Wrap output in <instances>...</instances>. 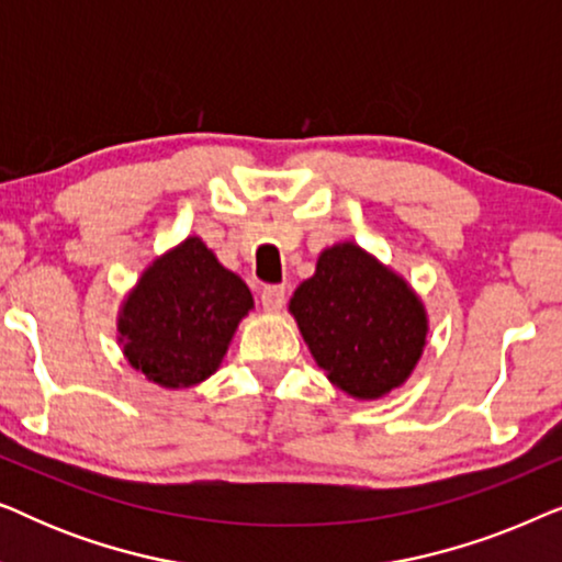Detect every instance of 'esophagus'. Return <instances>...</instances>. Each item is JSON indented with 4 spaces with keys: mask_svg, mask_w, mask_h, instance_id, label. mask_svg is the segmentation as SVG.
I'll return each instance as SVG.
<instances>
[{
    "mask_svg": "<svg viewBox=\"0 0 562 562\" xmlns=\"http://www.w3.org/2000/svg\"><path fill=\"white\" fill-rule=\"evenodd\" d=\"M283 302H286V291H283V286H266L260 291V304H263L266 312H281Z\"/></svg>",
    "mask_w": 562,
    "mask_h": 562,
    "instance_id": "esophagus-1",
    "label": "esophagus"
}]
</instances>
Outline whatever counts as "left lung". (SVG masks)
Wrapping results in <instances>:
<instances>
[{"instance_id": "8db88e82", "label": "left lung", "mask_w": 562, "mask_h": 562, "mask_svg": "<svg viewBox=\"0 0 562 562\" xmlns=\"http://www.w3.org/2000/svg\"><path fill=\"white\" fill-rule=\"evenodd\" d=\"M289 312L329 383L366 402L402 386L427 345L422 299L356 243L322 250Z\"/></svg>"}]
</instances>
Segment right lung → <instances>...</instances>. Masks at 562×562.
I'll return each instance as SVG.
<instances>
[{
	"mask_svg": "<svg viewBox=\"0 0 562 562\" xmlns=\"http://www.w3.org/2000/svg\"><path fill=\"white\" fill-rule=\"evenodd\" d=\"M250 310L240 276L187 237L145 268L122 302L117 333L135 371L164 389H189L217 371Z\"/></svg>",
	"mask_w": 562,
	"mask_h": 562,
	"instance_id": "1",
	"label": "right lung"
}]
</instances>
